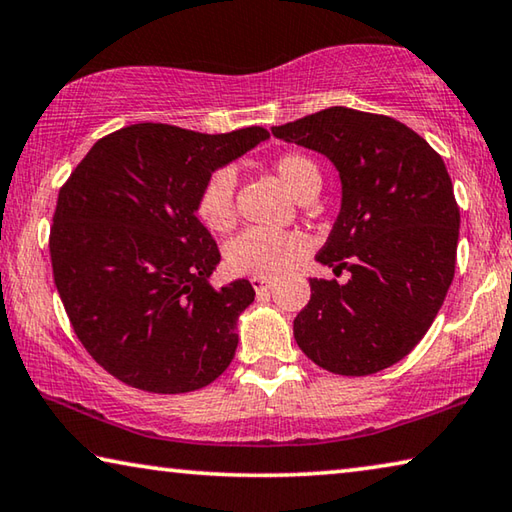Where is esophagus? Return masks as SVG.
<instances>
[{
	"instance_id": "obj_1",
	"label": "esophagus",
	"mask_w": 512,
	"mask_h": 512,
	"mask_svg": "<svg viewBox=\"0 0 512 512\" xmlns=\"http://www.w3.org/2000/svg\"><path fill=\"white\" fill-rule=\"evenodd\" d=\"M250 285H253L257 291H266V289L273 287V280H271V278H259V275H253V278H250Z\"/></svg>"
}]
</instances>
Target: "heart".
I'll return each mask as SVG.
<instances>
[{"label":"heart","instance_id":"1","mask_svg":"<svg viewBox=\"0 0 512 512\" xmlns=\"http://www.w3.org/2000/svg\"><path fill=\"white\" fill-rule=\"evenodd\" d=\"M275 175L291 196H305L321 186V170L307 154L285 152L275 159ZM234 173L230 168L214 170L198 196V216L209 230L225 232L234 223ZM310 241L296 230H262L250 227L225 248V264L232 273L273 278L307 255Z\"/></svg>","mask_w":512,"mask_h":512}]
</instances>
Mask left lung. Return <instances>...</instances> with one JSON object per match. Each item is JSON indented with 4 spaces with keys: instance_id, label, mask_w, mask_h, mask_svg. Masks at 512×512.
<instances>
[{
    "instance_id": "8db88e82",
    "label": "left lung",
    "mask_w": 512,
    "mask_h": 512,
    "mask_svg": "<svg viewBox=\"0 0 512 512\" xmlns=\"http://www.w3.org/2000/svg\"><path fill=\"white\" fill-rule=\"evenodd\" d=\"M271 132L328 157L342 182V207L316 262L351 278L310 280L296 344L339 376L392 367L431 328L456 271L460 212L442 157L399 120L348 107Z\"/></svg>"
}]
</instances>
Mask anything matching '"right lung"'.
Segmentation results:
<instances>
[{
	"label": "right lung",
	"instance_id": "1",
	"mask_svg": "<svg viewBox=\"0 0 512 512\" xmlns=\"http://www.w3.org/2000/svg\"><path fill=\"white\" fill-rule=\"evenodd\" d=\"M269 139L139 123L97 141L59 191L50 255L79 342L129 387L184 394L230 367L248 280L214 289L221 262L198 221L207 177Z\"/></svg>",
	"mask_w": 512,
	"mask_h": 512
}]
</instances>
